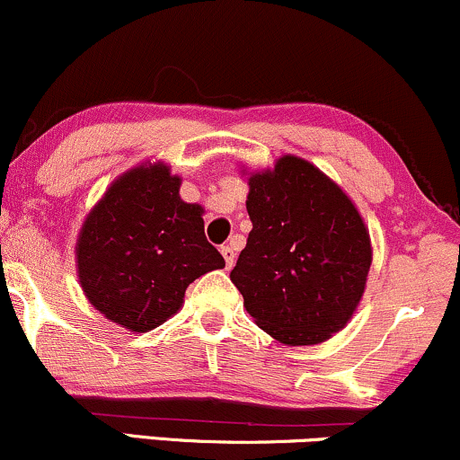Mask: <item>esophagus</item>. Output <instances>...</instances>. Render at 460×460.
<instances>
[{"instance_id": "obj_1", "label": "esophagus", "mask_w": 460, "mask_h": 460, "mask_svg": "<svg viewBox=\"0 0 460 460\" xmlns=\"http://www.w3.org/2000/svg\"><path fill=\"white\" fill-rule=\"evenodd\" d=\"M221 256L226 258V267H228V269L234 267V262H236L234 247H232V245H221Z\"/></svg>"}]
</instances>
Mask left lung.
<instances>
[{"instance_id":"obj_1","label":"left lung","mask_w":460,"mask_h":460,"mask_svg":"<svg viewBox=\"0 0 460 460\" xmlns=\"http://www.w3.org/2000/svg\"><path fill=\"white\" fill-rule=\"evenodd\" d=\"M252 232L230 279L269 336L318 344L347 325L364 295L372 252L358 208L296 156L250 178Z\"/></svg>"}]
</instances>
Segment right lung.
<instances>
[{
    "label": "right lung",
    "mask_w": 460,
    "mask_h": 460,
    "mask_svg": "<svg viewBox=\"0 0 460 460\" xmlns=\"http://www.w3.org/2000/svg\"><path fill=\"white\" fill-rule=\"evenodd\" d=\"M178 187L165 165L137 167L113 182L81 228V288L131 332L159 327L193 279L226 264L204 234L202 207L182 202Z\"/></svg>",
    "instance_id": "1"
}]
</instances>
